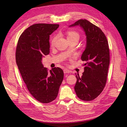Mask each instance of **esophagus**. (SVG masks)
Listing matches in <instances>:
<instances>
[{
  "instance_id": "34e87169",
  "label": "esophagus",
  "mask_w": 127,
  "mask_h": 127,
  "mask_svg": "<svg viewBox=\"0 0 127 127\" xmlns=\"http://www.w3.org/2000/svg\"><path fill=\"white\" fill-rule=\"evenodd\" d=\"M70 71L69 70L67 69H65L64 70V74H68V73H70Z\"/></svg>"
}]
</instances>
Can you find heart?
<instances>
[{
    "mask_svg": "<svg viewBox=\"0 0 127 127\" xmlns=\"http://www.w3.org/2000/svg\"><path fill=\"white\" fill-rule=\"evenodd\" d=\"M79 37H80L79 34L76 32L70 31V32H68V33H67V39H68V40L72 39H75V38L79 39ZM57 37L55 36L52 40V41H51V45L52 46H53L54 44H55V43L57 40Z\"/></svg>",
    "mask_w": 127,
    "mask_h": 127,
    "instance_id": "heart-1",
    "label": "heart"
}]
</instances>
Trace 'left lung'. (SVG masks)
Masks as SVG:
<instances>
[{"mask_svg": "<svg viewBox=\"0 0 127 127\" xmlns=\"http://www.w3.org/2000/svg\"><path fill=\"white\" fill-rule=\"evenodd\" d=\"M80 26L84 31L86 45L81 59L86 63L81 77L76 75L74 89L78 98L84 101L96 98L106 84L110 64L108 42L98 27L86 20H79L69 27Z\"/></svg>", "mask_w": 127, "mask_h": 127, "instance_id": "left-lung-1", "label": "left lung"}]
</instances>
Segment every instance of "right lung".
<instances>
[{"instance_id":"right-lung-1","label":"right lung","mask_w":127,"mask_h":127,"mask_svg":"<svg viewBox=\"0 0 127 127\" xmlns=\"http://www.w3.org/2000/svg\"><path fill=\"white\" fill-rule=\"evenodd\" d=\"M58 27L55 24L32 25L21 35L16 48V63L24 82L32 96L42 103L57 98L64 77L60 68L48 71L42 63L50 53V35Z\"/></svg>"}]
</instances>
